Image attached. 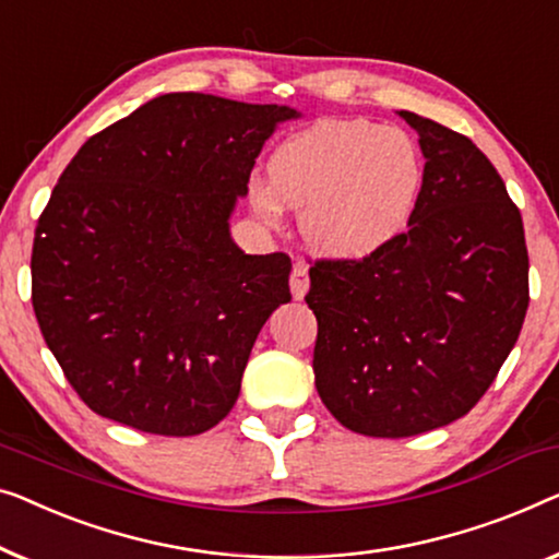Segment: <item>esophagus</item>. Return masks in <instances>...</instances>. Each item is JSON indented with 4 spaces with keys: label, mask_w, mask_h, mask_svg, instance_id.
<instances>
[{
    "label": "esophagus",
    "mask_w": 559,
    "mask_h": 559,
    "mask_svg": "<svg viewBox=\"0 0 559 559\" xmlns=\"http://www.w3.org/2000/svg\"><path fill=\"white\" fill-rule=\"evenodd\" d=\"M289 289H293L295 299H302L310 289V274H307V264L295 262L293 274H289Z\"/></svg>",
    "instance_id": "obj_1"
}]
</instances>
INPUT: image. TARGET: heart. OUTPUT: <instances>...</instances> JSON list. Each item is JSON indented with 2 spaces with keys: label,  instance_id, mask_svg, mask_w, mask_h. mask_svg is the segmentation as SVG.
<instances>
[{
  "label": "heart",
  "instance_id": "b5f03b06",
  "mask_svg": "<svg viewBox=\"0 0 559 559\" xmlns=\"http://www.w3.org/2000/svg\"><path fill=\"white\" fill-rule=\"evenodd\" d=\"M266 179L249 186L264 222L302 209L299 231L314 252L360 260L406 229L424 189V160L406 131L370 120H320L280 145Z\"/></svg>",
  "mask_w": 559,
  "mask_h": 559
}]
</instances>
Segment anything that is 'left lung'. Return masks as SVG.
<instances>
[{
    "label": "left lung",
    "instance_id": "1",
    "mask_svg": "<svg viewBox=\"0 0 559 559\" xmlns=\"http://www.w3.org/2000/svg\"><path fill=\"white\" fill-rule=\"evenodd\" d=\"M424 189L408 229L362 260H318L322 403L362 436L403 439L466 416L495 383L530 305L522 214L491 160L416 112Z\"/></svg>",
    "mask_w": 559,
    "mask_h": 559
}]
</instances>
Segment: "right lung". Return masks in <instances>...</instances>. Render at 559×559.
Returning <instances> with one entry per match:
<instances>
[{"instance_id": "obj_1", "label": "right lung", "mask_w": 559, "mask_h": 559, "mask_svg": "<svg viewBox=\"0 0 559 559\" xmlns=\"http://www.w3.org/2000/svg\"><path fill=\"white\" fill-rule=\"evenodd\" d=\"M287 105L153 98L83 143L32 245V307L95 414L197 436L239 399L266 318L293 299L287 254H245L229 216Z\"/></svg>"}]
</instances>
